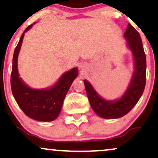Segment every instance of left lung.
<instances>
[{"instance_id":"8db88e82","label":"left lung","mask_w":158,"mask_h":158,"mask_svg":"<svg viewBox=\"0 0 158 158\" xmlns=\"http://www.w3.org/2000/svg\"><path fill=\"white\" fill-rule=\"evenodd\" d=\"M124 37L132 51L135 63V73L126 94L117 101L106 100L98 95L88 81L84 80L90 106L102 118L117 119L128 114L139 101L146 86V58L140 35L135 27L128 23Z\"/></svg>"}]
</instances>
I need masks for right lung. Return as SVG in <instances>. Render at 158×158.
I'll return each instance as SVG.
<instances>
[{
    "label": "right lung",
    "instance_id": "obj_1",
    "mask_svg": "<svg viewBox=\"0 0 158 158\" xmlns=\"http://www.w3.org/2000/svg\"><path fill=\"white\" fill-rule=\"evenodd\" d=\"M34 23L25 29L14 51L10 79L11 88L16 102L27 117L38 121L48 122L54 120L60 114L65 96L78 75V68H74L65 73L50 89H32L21 81L18 72V56L24 32L30 30Z\"/></svg>",
    "mask_w": 158,
    "mask_h": 158
}]
</instances>
